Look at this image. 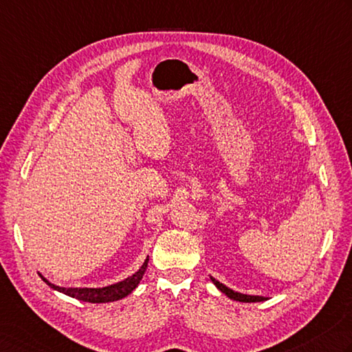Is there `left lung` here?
Returning a JSON list of instances; mask_svg holds the SVG:
<instances>
[{
  "label": "left lung",
  "mask_w": 352,
  "mask_h": 352,
  "mask_svg": "<svg viewBox=\"0 0 352 352\" xmlns=\"http://www.w3.org/2000/svg\"><path fill=\"white\" fill-rule=\"evenodd\" d=\"M212 282L218 287L219 292H223L227 298H230L233 300H238V302H263L265 298H263V296H249V294H241V293H236L230 290V288H227L226 285L219 284V282L217 279L212 278Z\"/></svg>",
  "instance_id": "left-lung-1"
}]
</instances>
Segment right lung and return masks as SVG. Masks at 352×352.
<instances>
[{"label": "right lung", "instance_id": "1", "mask_svg": "<svg viewBox=\"0 0 352 352\" xmlns=\"http://www.w3.org/2000/svg\"><path fill=\"white\" fill-rule=\"evenodd\" d=\"M148 261L149 259L144 261V264L142 265L140 270L135 272L133 276H129L122 282H117L114 285H108L103 288H62V287L50 284V282L43 276L41 278H43V280L47 282V285H50L53 290H58L60 293L70 296V298L84 300V302H91V304H105V302H114L125 298V296H128L137 285H139L144 272H146Z\"/></svg>", "mask_w": 352, "mask_h": 352}]
</instances>
